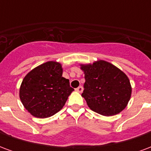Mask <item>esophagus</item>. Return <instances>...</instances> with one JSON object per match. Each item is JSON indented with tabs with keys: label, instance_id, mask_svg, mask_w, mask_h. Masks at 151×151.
I'll list each match as a JSON object with an SVG mask.
<instances>
[{
	"label": "esophagus",
	"instance_id": "obj_1",
	"mask_svg": "<svg viewBox=\"0 0 151 151\" xmlns=\"http://www.w3.org/2000/svg\"><path fill=\"white\" fill-rule=\"evenodd\" d=\"M76 91L79 92V93H82L83 91V88H82V86H78V88L76 89Z\"/></svg>",
	"mask_w": 151,
	"mask_h": 151
}]
</instances>
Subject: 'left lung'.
<instances>
[{
    "mask_svg": "<svg viewBox=\"0 0 151 151\" xmlns=\"http://www.w3.org/2000/svg\"><path fill=\"white\" fill-rule=\"evenodd\" d=\"M80 66L86 79L82 96L92 111L111 116L126 108L132 86L122 70L104 60Z\"/></svg>",
    "mask_w": 151,
    "mask_h": 151,
    "instance_id": "left-lung-1",
    "label": "left lung"
}]
</instances>
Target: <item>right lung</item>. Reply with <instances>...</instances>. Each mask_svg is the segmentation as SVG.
Returning a JSON list of instances; mask_svg holds the SVG:
<instances>
[{
    "mask_svg": "<svg viewBox=\"0 0 151 151\" xmlns=\"http://www.w3.org/2000/svg\"><path fill=\"white\" fill-rule=\"evenodd\" d=\"M62 73V65L51 60L35 67L25 76L19 89V97L33 116L47 118L65 106L74 90Z\"/></svg>",
    "mask_w": 151,
    "mask_h": 151,
    "instance_id": "obj_1",
    "label": "right lung"
}]
</instances>
